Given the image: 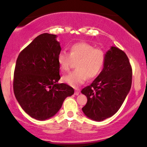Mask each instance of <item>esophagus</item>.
I'll list each match as a JSON object with an SVG mask.
<instances>
[{"label":"esophagus","instance_id":"34e87169","mask_svg":"<svg viewBox=\"0 0 147 147\" xmlns=\"http://www.w3.org/2000/svg\"><path fill=\"white\" fill-rule=\"evenodd\" d=\"M79 92H80V91H79V89L76 88L75 89V95H78L79 94Z\"/></svg>","mask_w":147,"mask_h":147}]
</instances>
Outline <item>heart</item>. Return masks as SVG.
Returning <instances> with one entry per match:
<instances>
[{
	"mask_svg": "<svg viewBox=\"0 0 147 147\" xmlns=\"http://www.w3.org/2000/svg\"><path fill=\"white\" fill-rule=\"evenodd\" d=\"M106 52L100 48L85 42L73 43L70 48V54L65 51L59 53V65L62 71H68L73 61H77V69L62 77L64 83L72 87H77L87 79H93L102 71L106 61Z\"/></svg>",
	"mask_w": 147,
	"mask_h": 147,
	"instance_id": "obj_1",
	"label": "heart"
}]
</instances>
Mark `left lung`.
Instances as JSON below:
<instances>
[{"instance_id":"1","label":"left lung","mask_w":147,"mask_h":147,"mask_svg":"<svg viewBox=\"0 0 147 147\" xmlns=\"http://www.w3.org/2000/svg\"><path fill=\"white\" fill-rule=\"evenodd\" d=\"M106 56L102 72L90 86L82 90L88 99L82 111L88 117L97 122L117 112L132 84V68L125 52L112 46Z\"/></svg>"}]
</instances>
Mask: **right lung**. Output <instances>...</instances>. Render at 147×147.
<instances>
[{
    "instance_id": "add662e5",
    "label": "right lung",
    "mask_w": 147,
    "mask_h": 147,
    "mask_svg": "<svg viewBox=\"0 0 147 147\" xmlns=\"http://www.w3.org/2000/svg\"><path fill=\"white\" fill-rule=\"evenodd\" d=\"M57 35L40 34L20 52L14 73V95L27 114L45 120L59 111L74 89L58 84L61 77L57 57L61 50Z\"/></svg>"
}]
</instances>
